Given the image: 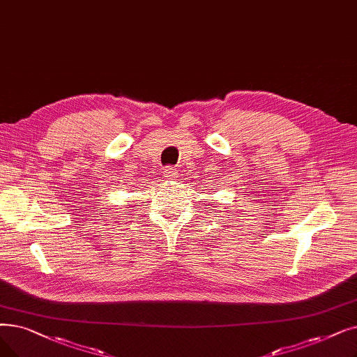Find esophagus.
<instances>
[{"label":"esophagus","mask_w":357,"mask_h":357,"mask_svg":"<svg viewBox=\"0 0 357 357\" xmlns=\"http://www.w3.org/2000/svg\"><path fill=\"white\" fill-rule=\"evenodd\" d=\"M176 174H178V170H176L175 167H172V166H166V167L163 169V176L167 178V179L176 178Z\"/></svg>","instance_id":"esophagus-1"}]
</instances>
